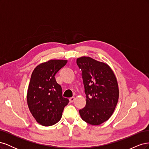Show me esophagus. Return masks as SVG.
<instances>
[{
    "label": "esophagus",
    "instance_id": "34e87169",
    "mask_svg": "<svg viewBox=\"0 0 149 149\" xmlns=\"http://www.w3.org/2000/svg\"><path fill=\"white\" fill-rule=\"evenodd\" d=\"M75 100V97H72L70 98V102H73Z\"/></svg>",
    "mask_w": 149,
    "mask_h": 149
}]
</instances>
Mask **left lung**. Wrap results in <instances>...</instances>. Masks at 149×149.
<instances>
[{
  "instance_id": "obj_1",
  "label": "left lung",
  "mask_w": 149,
  "mask_h": 149,
  "mask_svg": "<svg viewBox=\"0 0 149 149\" xmlns=\"http://www.w3.org/2000/svg\"><path fill=\"white\" fill-rule=\"evenodd\" d=\"M76 63L82 71L86 95V106L79 111L82 119L97 125L109 119L119 100V86L116 75L106 63L89 56L77 58Z\"/></svg>"
}]
</instances>
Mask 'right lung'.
I'll return each instance as SVG.
<instances>
[{"mask_svg": "<svg viewBox=\"0 0 149 149\" xmlns=\"http://www.w3.org/2000/svg\"><path fill=\"white\" fill-rule=\"evenodd\" d=\"M67 63L66 60H50L40 64L31 76L26 100L36 121L43 126L57 123L64 107L70 102L62 96V89L55 75Z\"/></svg>", "mask_w": 149, "mask_h": 149, "instance_id": "right-lung-1", "label": "right lung"}]
</instances>
